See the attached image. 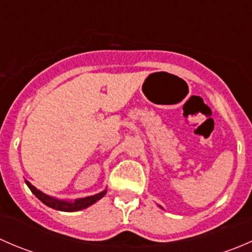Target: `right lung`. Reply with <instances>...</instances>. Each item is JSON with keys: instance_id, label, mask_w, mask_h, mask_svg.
Instances as JSON below:
<instances>
[{"instance_id": "right-lung-1", "label": "right lung", "mask_w": 252, "mask_h": 252, "mask_svg": "<svg viewBox=\"0 0 252 252\" xmlns=\"http://www.w3.org/2000/svg\"><path fill=\"white\" fill-rule=\"evenodd\" d=\"M25 183H27V185L29 187V189L32 190V194H34L35 196H36L37 199L42 202V204H45L51 208H55V210L64 211V212H74V211L84 210V208L89 207L90 205L95 204L97 200H100L101 197L105 196L106 192H107L105 190V191L100 192V194H96V195H94V196L84 197V199L75 200V201H73V202L72 201H62V200H57V199H53V197H51V196H47L46 194H44V192H41L40 190H37L35 187H32V185L28 182V180H25Z\"/></svg>"}]
</instances>
